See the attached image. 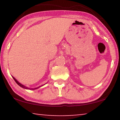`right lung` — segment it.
<instances>
[{"label": "right lung", "mask_w": 120, "mask_h": 120, "mask_svg": "<svg viewBox=\"0 0 120 120\" xmlns=\"http://www.w3.org/2000/svg\"><path fill=\"white\" fill-rule=\"evenodd\" d=\"M13 77V79H14V80L15 81V82L17 83V84L19 85V86H20V87H22V88H25V89H30V88H27V87H25V86H24V85H23L22 84H21V83H19V82H18V81L16 79L14 78V77H13V76H12ZM41 86H40L39 87H40ZM39 87H38V88H31V89H32V90H33V89H37V88H39Z\"/></svg>", "instance_id": "right-lung-1"}]
</instances>
